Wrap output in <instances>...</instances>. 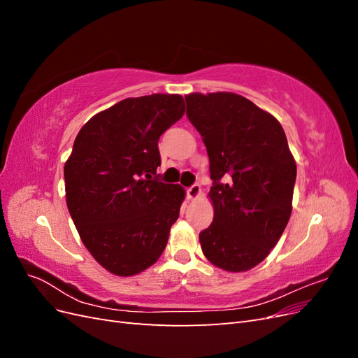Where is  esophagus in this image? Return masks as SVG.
Returning <instances> with one entry per match:
<instances>
[{
	"instance_id": "1",
	"label": "esophagus",
	"mask_w": 358,
	"mask_h": 358,
	"mask_svg": "<svg viewBox=\"0 0 358 358\" xmlns=\"http://www.w3.org/2000/svg\"><path fill=\"white\" fill-rule=\"evenodd\" d=\"M200 192H201V188H200L199 183H194L192 187H189V188L187 189V197H188L189 200H196V199L200 196Z\"/></svg>"
}]
</instances>
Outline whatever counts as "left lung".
I'll return each instance as SVG.
<instances>
[{"instance_id": "obj_1", "label": "left lung", "mask_w": 358, "mask_h": 358, "mask_svg": "<svg viewBox=\"0 0 358 358\" xmlns=\"http://www.w3.org/2000/svg\"><path fill=\"white\" fill-rule=\"evenodd\" d=\"M187 116L208 149L213 221L203 254L227 272H245L272 251L291 215L297 176L284 128L245 96H185Z\"/></svg>"}]
</instances>
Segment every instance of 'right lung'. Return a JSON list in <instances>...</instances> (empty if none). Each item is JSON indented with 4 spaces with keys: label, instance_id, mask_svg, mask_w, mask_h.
Here are the masks:
<instances>
[{
    "label": "right lung",
    "instance_id": "right-lung-1",
    "mask_svg": "<svg viewBox=\"0 0 358 358\" xmlns=\"http://www.w3.org/2000/svg\"><path fill=\"white\" fill-rule=\"evenodd\" d=\"M185 113L180 95L125 99L79 131L64 167L67 208L104 268L133 276L166 249L185 191L159 180L158 140Z\"/></svg>",
    "mask_w": 358,
    "mask_h": 358
}]
</instances>
